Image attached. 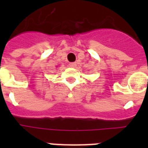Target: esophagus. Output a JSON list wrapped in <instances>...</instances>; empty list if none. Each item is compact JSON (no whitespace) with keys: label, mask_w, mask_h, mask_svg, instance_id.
Masks as SVG:
<instances>
[{"label":"esophagus","mask_w":148,"mask_h":148,"mask_svg":"<svg viewBox=\"0 0 148 148\" xmlns=\"http://www.w3.org/2000/svg\"><path fill=\"white\" fill-rule=\"evenodd\" d=\"M69 67H76V63H70L69 64Z\"/></svg>","instance_id":"34e87169"}]
</instances>
